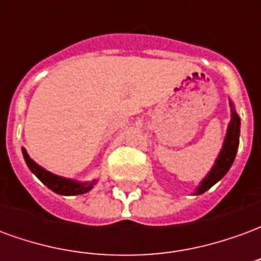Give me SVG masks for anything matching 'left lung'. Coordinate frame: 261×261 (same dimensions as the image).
Segmentation results:
<instances>
[{"mask_svg":"<svg viewBox=\"0 0 261 261\" xmlns=\"http://www.w3.org/2000/svg\"><path fill=\"white\" fill-rule=\"evenodd\" d=\"M230 106H232V103H230ZM239 133H241V120H239V116L236 114L235 110L232 109V120H230V124L228 127V134L225 138L222 151L219 153L218 159H217L211 172L208 173L207 177L202 180L200 187L197 189L196 194H202L204 192H207L208 189H211L217 181L221 180L226 175V172L229 170L233 161H235L236 151L239 147Z\"/></svg>","mask_w":261,"mask_h":261,"instance_id":"1","label":"left lung"}]
</instances>
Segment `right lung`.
I'll list each match as a JSON object with an SVG mask.
<instances>
[{"instance_id":"add662e5","label":"right lung","mask_w":261,"mask_h":261,"mask_svg":"<svg viewBox=\"0 0 261 261\" xmlns=\"http://www.w3.org/2000/svg\"><path fill=\"white\" fill-rule=\"evenodd\" d=\"M22 152H23V158H25L26 165L29 166V169L37 176V179L42 181L43 185H46L54 193L63 194V196H76V194H84V193L89 192L92 189L93 183H91V185L89 183H76V181L63 179L60 176L53 175V173L43 169L42 166H39L36 162H33L23 148H22Z\"/></svg>"}]
</instances>
